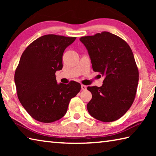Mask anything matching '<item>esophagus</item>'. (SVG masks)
<instances>
[{
    "label": "esophagus",
    "mask_w": 156,
    "mask_h": 156,
    "mask_svg": "<svg viewBox=\"0 0 156 156\" xmlns=\"http://www.w3.org/2000/svg\"><path fill=\"white\" fill-rule=\"evenodd\" d=\"M81 89H83V90H86V89H87V86L84 85V84H81Z\"/></svg>",
    "instance_id": "esophagus-1"
}]
</instances>
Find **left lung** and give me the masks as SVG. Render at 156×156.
<instances>
[{"instance_id": "8db88e82", "label": "left lung", "mask_w": 156, "mask_h": 156, "mask_svg": "<svg viewBox=\"0 0 156 156\" xmlns=\"http://www.w3.org/2000/svg\"><path fill=\"white\" fill-rule=\"evenodd\" d=\"M94 72L104 76L101 87H88L92 98L87 105L92 117L102 122L119 119L135 98L139 73L133 54L126 42L108 31L83 36Z\"/></svg>"}]
</instances>
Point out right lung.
<instances>
[{"mask_svg": "<svg viewBox=\"0 0 156 156\" xmlns=\"http://www.w3.org/2000/svg\"><path fill=\"white\" fill-rule=\"evenodd\" d=\"M76 37L48 34L37 38L23 53L14 81L21 105L34 119L53 122L67 113L70 100L80 91L75 81L57 83L56 71L62 69V55Z\"/></svg>", "mask_w": 156, "mask_h": 156, "instance_id": "obj_1", "label": "right lung"}]
</instances>
